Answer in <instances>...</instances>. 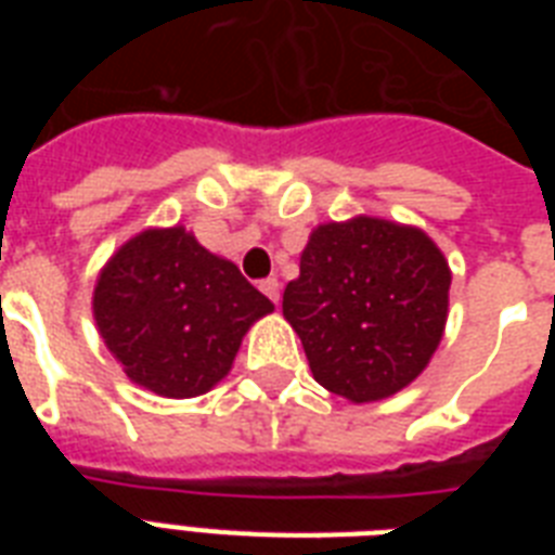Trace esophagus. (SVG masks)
<instances>
[{
	"label": "esophagus",
	"instance_id": "34e87169",
	"mask_svg": "<svg viewBox=\"0 0 555 555\" xmlns=\"http://www.w3.org/2000/svg\"><path fill=\"white\" fill-rule=\"evenodd\" d=\"M259 287H261V294L268 296L270 302H279V279L276 276H270V279H264V282H259Z\"/></svg>",
	"mask_w": 555,
	"mask_h": 555
}]
</instances>
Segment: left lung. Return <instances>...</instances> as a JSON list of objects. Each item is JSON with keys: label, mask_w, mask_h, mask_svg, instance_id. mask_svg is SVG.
Instances as JSON below:
<instances>
[{"label": "left lung", "mask_w": 555, "mask_h": 555, "mask_svg": "<svg viewBox=\"0 0 555 555\" xmlns=\"http://www.w3.org/2000/svg\"><path fill=\"white\" fill-rule=\"evenodd\" d=\"M452 270L421 227L354 216L313 227L282 313L313 379L377 403L423 374L449 317Z\"/></svg>", "instance_id": "left-lung-1"}]
</instances>
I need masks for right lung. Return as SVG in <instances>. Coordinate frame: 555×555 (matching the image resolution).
<instances>
[{
    "mask_svg": "<svg viewBox=\"0 0 555 555\" xmlns=\"http://www.w3.org/2000/svg\"><path fill=\"white\" fill-rule=\"evenodd\" d=\"M273 302L184 224L132 235L100 268L91 313L134 386L158 397L207 395L230 374L253 322Z\"/></svg>",
    "mask_w": 555,
    "mask_h": 555,
    "instance_id": "1",
    "label": "right lung"
}]
</instances>
